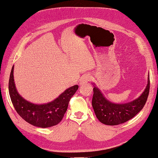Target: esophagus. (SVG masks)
<instances>
[{
    "mask_svg": "<svg viewBox=\"0 0 158 158\" xmlns=\"http://www.w3.org/2000/svg\"><path fill=\"white\" fill-rule=\"evenodd\" d=\"M91 80V76L89 74H85L83 76L82 78H81V82H86L88 81H89Z\"/></svg>",
    "mask_w": 158,
    "mask_h": 158,
    "instance_id": "esophagus-1",
    "label": "esophagus"
}]
</instances>
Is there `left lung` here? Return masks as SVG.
I'll list each match as a JSON object with an SVG mask.
<instances>
[{
  "label": "left lung",
  "instance_id": "obj_1",
  "mask_svg": "<svg viewBox=\"0 0 158 158\" xmlns=\"http://www.w3.org/2000/svg\"><path fill=\"white\" fill-rule=\"evenodd\" d=\"M92 107L98 120L105 125H117L130 120L145 106L150 91V76L144 92L138 99L124 104H115L104 98L100 90L94 85Z\"/></svg>",
  "mask_w": 158,
  "mask_h": 158
}]
</instances>
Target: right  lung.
<instances>
[{"instance_id":"obj_1","label":"right lung","mask_w":158,"mask_h":158,"mask_svg":"<svg viewBox=\"0 0 158 158\" xmlns=\"http://www.w3.org/2000/svg\"><path fill=\"white\" fill-rule=\"evenodd\" d=\"M13 72L14 66L9 78L8 90L14 107L19 115L28 123L37 127L47 128L59 124L67 110L70 98L78 89V85H75L66 89L52 102L36 105L26 101L18 94L14 82Z\"/></svg>"}]
</instances>
